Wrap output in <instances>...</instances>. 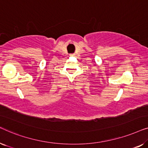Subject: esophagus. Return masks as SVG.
I'll list each match as a JSON object with an SVG mask.
<instances>
[{"label": "esophagus", "instance_id": "obj_1", "mask_svg": "<svg viewBox=\"0 0 148 148\" xmlns=\"http://www.w3.org/2000/svg\"><path fill=\"white\" fill-rule=\"evenodd\" d=\"M74 55H75V54H71V56H74Z\"/></svg>", "mask_w": 148, "mask_h": 148}]
</instances>
